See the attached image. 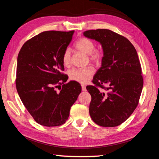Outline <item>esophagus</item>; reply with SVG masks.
I'll return each instance as SVG.
<instances>
[{
	"instance_id": "34e87169",
	"label": "esophagus",
	"mask_w": 159,
	"mask_h": 159,
	"mask_svg": "<svg viewBox=\"0 0 159 159\" xmlns=\"http://www.w3.org/2000/svg\"><path fill=\"white\" fill-rule=\"evenodd\" d=\"M81 88H82V90L83 91H86V87L84 85H81Z\"/></svg>"
}]
</instances>
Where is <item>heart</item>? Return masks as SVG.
I'll return each instance as SVG.
<instances>
[{
    "label": "heart",
    "mask_w": 159,
    "mask_h": 159,
    "mask_svg": "<svg viewBox=\"0 0 159 159\" xmlns=\"http://www.w3.org/2000/svg\"><path fill=\"white\" fill-rule=\"evenodd\" d=\"M75 48L78 51L88 55L89 59L92 62H98L102 59V53L99 50L94 49L95 44L93 41L85 37L80 38L75 44ZM71 62V52L67 48L62 55V62L65 66H69ZM69 78L74 81L79 83H88L94 75V70L90 67L83 69H72L68 72Z\"/></svg>",
    "instance_id": "obj_1"
}]
</instances>
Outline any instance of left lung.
Wrapping results in <instances>:
<instances>
[{"label": "left lung", "mask_w": 159, "mask_h": 159, "mask_svg": "<svg viewBox=\"0 0 159 159\" xmlns=\"http://www.w3.org/2000/svg\"><path fill=\"white\" fill-rule=\"evenodd\" d=\"M84 36L99 42L103 48L102 66L86 87L92 97L89 112L97 125H121L136 108L143 87L137 51L128 39L108 29L86 30ZM108 86L104 87V85ZM97 87L108 90L101 93Z\"/></svg>", "instance_id": "1"}]
</instances>
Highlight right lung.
I'll use <instances>...</instances> for the list:
<instances>
[{"instance_id":"right-lung-1","label":"right lung","mask_w":159,"mask_h":159,"mask_svg":"<svg viewBox=\"0 0 159 159\" xmlns=\"http://www.w3.org/2000/svg\"><path fill=\"white\" fill-rule=\"evenodd\" d=\"M74 30L45 31L24 43L17 57L16 87L22 103L36 122L45 126L65 123L81 92L77 82L64 84L62 55ZM63 84L60 92L56 88Z\"/></svg>"}]
</instances>
